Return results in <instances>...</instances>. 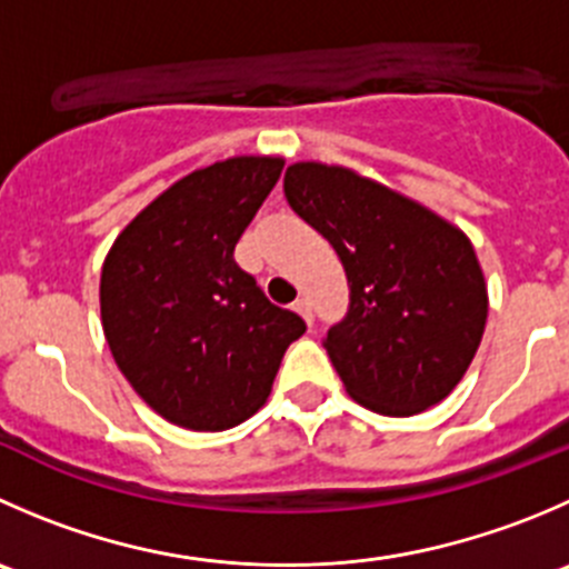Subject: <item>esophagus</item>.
I'll return each instance as SVG.
<instances>
[{
	"label": "esophagus",
	"mask_w": 569,
	"mask_h": 569,
	"mask_svg": "<svg viewBox=\"0 0 569 569\" xmlns=\"http://www.w3.org/2000/svg\"><path fill=\"white\" fill-rule=\"evenodd\" d=\"M295 311L302 313V319H306L308 325H313V311H311V302H308V297H297Z\"/></svg>",
	"instance_id": "obj_1"
}]
</instances>
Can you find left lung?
<instances>
[{"mask_svg":"<svg viewBox=\"0 0 569 569\" xmlns=\"http://www.w3.org/2000/svg\"><path fill=\"white\" fill-rule=\"evenodd\" d=\"M283 191L347 272L350 308L322 341L347 395L386 417L442 402L487 325V280L470 239L345 167L291 163Z\"/></svg>","mask_w":569,"mask_h":569,"instance_id":"1","label":"left lung"}]
</instances>
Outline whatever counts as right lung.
Returning a JSON list of instances; mask_svg holds the SVG:
<instances>
[{
  "mask_svg": "<svg viewBox=\"0 0 569 569\" xmlns=\"http://www.w3.org/2000/svg\"><path fill=\"white\" fill-rule=\"evenodd\" d=\"M283 158L239 156L186 174L119 233L102 263V330L138 397L189 431H228L267 402L306 333L236 263Z\"/></svg>",
  "mask_w": 569,
  "mask_h": 569,
  "instance_id": "obj_1",
  "label": "right lung"
}]
</instances>
